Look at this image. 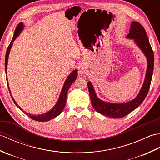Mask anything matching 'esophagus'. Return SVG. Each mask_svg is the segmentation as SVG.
Returning a JSON list of instances; mask_svg holds the SVG:
<instances>
[{
    "mask_svg": "<svg viewBox=\"0 0 160 160\" xmlns=\"http://www.w3.org/2000/svg\"><path fill=\"white\" fill-rule=\"evenodd\" d=\"M86 71H87L86 67L84 65H81V66H80L79 69H78V73H79L80 74H84V73H85Z\"/></svg>",
    "mask_w": 160,
    "mask_h": 160,
    "instance_id": "esophagus-1",
    "label": "esophagus"
}]
</instances>
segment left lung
<instances>
[{
	"instance_id": "1",
	"label": "left lung",
	"mask_w": 160,
	"mask_h": 160,
	"mask_svg": "<svg viewBox=\"0 0 160 160\" xmlns=\"http://www.w3.org/2000/svg\"><path fill=\"white\" fill-rule=\"evenodd\" d=\"M127 38L135 39V42L144 53L147 59V69L143 85L138 96L130 102L122 104L108 103L100 100L96 96L93 87L90 82H87L88 89L93 107L98 113L111 118H121L129 114L142 103L147 97L150 88L154 68V53L146 33L141 24L132 22Z\"/></svg>"
}]
</instances>
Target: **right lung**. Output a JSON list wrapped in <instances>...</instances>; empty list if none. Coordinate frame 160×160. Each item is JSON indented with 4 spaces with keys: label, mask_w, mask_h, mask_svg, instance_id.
I'll list each match as a JSON object with an SVG mask.
<instances>
[{
    "label": "right lung",
    "mask_w": 160,
    "mask_h": 160,
    "mask_svg": "<svg viewBox=\"0 0 160 160\" xmlns=\"http://www.w3.org/2000/svg\"><path fill=\"white\" fill-rule=\"evenodd\" d=\"M24 28V25H23V23L22 22H20L19 23L18 26L16 27V30L14 32V34H13V37L12 40L11 42H10L9 45L8 47V49H7V52H6V55H5V73L7 74V65H8V57H9V52H10V49L12 48V46L13 45V42L14 41L15 39L18 37V36L20 34V33L22 31ZM78 76V71L77 69L73 71L72 72H71L69 76L67 77V80L65 81V82L64 84V86L62 89V91H61V93L60 95V97H59V99L58 100L57 103L56 104L55 106L53 107V108H52V110H50L49 111L47 112V113H45L44 114H41V115H31L29 113H27V112L24 111L22 110V108H20L17 103L16 102V101L13 99V98L12 97L11 92H10V89H9V87L8 85V79H7V82H8V89H9V91L10 93V95H11L12 100L13 101V102L15 103V104L16 105L17 107H18L20 110H21L24 113H25L26 115H28V116L32 118V120H36V121H38V122H47V121H49L50 120H52V119L55 118L56 117H57L58 115L59 114H60L61 112L62 111V110L64 109V107H65V104H66V102H67V91L69 90V87H71V84L74 82L75 80H76V78Z\"/></svg>",
    "instance_id": "1"
}]
</instances>
